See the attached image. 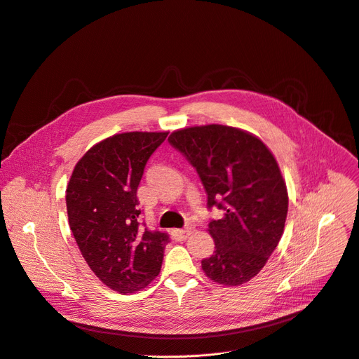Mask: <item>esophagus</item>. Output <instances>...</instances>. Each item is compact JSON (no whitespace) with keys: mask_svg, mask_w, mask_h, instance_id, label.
Returning a JSON list of instances; mask_svg holds the SVG:
<instances>
[{"mask_svg":"<svg viewBox=\"0 0 359 359\" xmlns=\"http://www.w3.org/2000/svg\"><path fill=\"white\" fill-rule=\"evenodd\" d=\"M190 233H192V229H190V228H186V229H175V231H173V236H175L176 241H184Z\"/></svg>","mask_w":359,"mask_h":359,"instance_id":"obj_1","label":"esophagus"}]
</instances>
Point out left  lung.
I'll use <instances>...</instances> for the list:
<instances>
[{
    "label": "left lung",
    "mask_w": 359,
    "mask_h": 359,
    "mask_svg": "<svg viewBox=\"0 0 359 359\" xmlns=\"http://www.w3.org/2000/svg\"><path fill=\"white\" fill-rule=\"evenodd\" d=\"M169 142L196 169L208 206L225 212L208 225L215 251L202 259L203 273L224 285L250 281L276 250L287 218L276 157L254 134L219 124L173 131Z\"/></svg>",
    "instance_id": "1"
}]
</instances>
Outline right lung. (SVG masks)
<instances>
[{
  "instance_id": "1",
  "label": "right lung",
  "mask_w": 359,
  "mask_h": 359,
  "mask_svg": "<svg viewBox=\"0 0 359 359\" xmlns=\"http://www.w3.org/2000/svg\"><path fill=\"white\" fill-rule=\"evenodd\" d=\"M169 133H123L90 147L66 189L69 226L89 269L118 293L158 276L169 235L140 224L137 189L150 156Z\"/></svg>"
}]
</instances>
